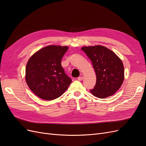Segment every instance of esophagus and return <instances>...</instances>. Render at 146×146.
Listing matches in <instances>:
<instances>
[{
    "instance_id": "34e87169",
    "label": "esophagus",
    "mask_w": 146,
    "mask_h": 146,
    "mask_svg": "<svg viewBox=\"0 0 146 146\" xmlns=\"http://www.w3.org/2000/svg\"><path fill=\"white\" fill-rule=\"evenodd\" d=\"M83 77H82V76H81V77H78V78H77V79H78V80H79V81H81V80H83Z\"/></svg>"
}]
</instances>
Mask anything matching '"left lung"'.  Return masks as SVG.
<instances>
[{"label":"left lung","instance_id":"8db88e82","mask_svg":"<svg viewBox=\"0 0 146 146\" xmlns=\"http://www.w3.org/2000/svg\"><path fill=\"white\" fill-rule=\"evenodd\" d=\"M92 64L96 83L90 91L96 98L104 99L113 95L124 79V68L121 60L111 50L102 46L83 47Z\"/></svg>","mask_w":146,"mask_h":146}]
</instances>
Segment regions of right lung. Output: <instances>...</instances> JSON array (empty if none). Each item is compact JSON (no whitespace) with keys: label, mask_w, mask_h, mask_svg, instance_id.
I'll return each mask as SVG.
<instances>
[{"label":"right lung","mask_w":146,"mask_h":146,"mask_svg":"<svg viewBox=\"0 0 146 146\" xmlns=\"http://www.w3.org/2000/svg\"><path fill=\"white\" fill-rule=\"evenodd\" d=\"M68 49L67 46H48L39 50L29 60L25 80L30 89L39 98L46 100L58 98L72 82L61 64Z\"/></svg>","instance_id":"obj_1"}]
</instances>
